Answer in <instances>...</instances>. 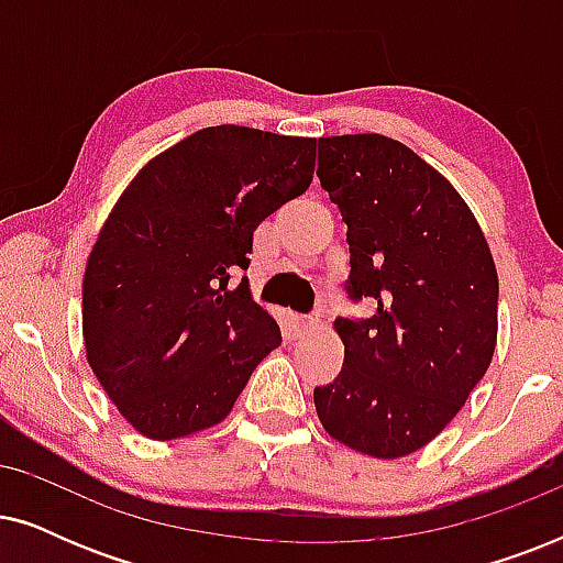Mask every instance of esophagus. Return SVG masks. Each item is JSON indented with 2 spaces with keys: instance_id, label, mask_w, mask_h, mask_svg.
Here are the masks:
<instances>
[{
  "instance_id": "1",
  "label": "esophagus",
  "mask_w": 563,
  "mask_h": 563,
  "mask_svg": "<svg viewBox=\"0 0 563 563\" xmlns=\"http://www.w3.org/2000/svg\"><path fill=\"white\" fill-rule=\"evenodd\" d=\"M295 322H297V328L305 333V330H312L314 325H318V318H307V314H305V318H297Z\"/></svg>"
}]
</instances>
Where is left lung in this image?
Segmentation results:
<instances>
[{"mask_svg":"<svg viewBox=\"0 0 563 563\" xmlns=\"http://www.w3.org/2000/svg\"><path fill=\"white\" fill-rule=\"evenodd\" d=\"M318 179L349 225L351 302L338 318L341 374L314 387L322 428L376 459L433 441L489 368L497 343V268L464 199L391 137L318 141Z\"/></svg>","mask_w":563,"mask_h":563,"instance_id":"1","label":"left lung"}]
</instances>
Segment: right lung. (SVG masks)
Segmentation results:
<instances>
[{
  "mask_svg": "<svg viewBox=\"0 0 563 563\" xmlns=\"http://www.w3.org/2000/svg\"><path fill=\"white\" fill-rule=\"evenodd\" d=\"M314 137L218 125L151 161L107 218L84 274L91 372L153 441L233 410L282 330L251 299L253 230L310 187Z\"/></svg>",
  "mask_w": 563,
  "mask_h": 563,
  "instance_id": "add662e5",
  "label": "right lung"
}]
</instances>
